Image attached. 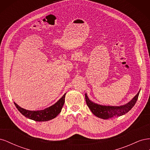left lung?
<instances>
[{
  "instance_id": "left-lung-1",
  "label": "left lung",
  "mask_w": 150,
  "mask_h": 150,
  "mask_svg": "<svg viewBox=\"0 0 150 150\" xmlns=\"http://www.w3.org/2000/svg\"><path fill=\"white\" fill-rule=\"evenodd\" d=\"M139 91L136 95L134 98L125 105L121 106H101L91 101L88 98L86 94H85V99L86 104L93 114L98 117L102 119H108L115 116H120L128 112L131 110L134 104L137 103Z\"/></svg>"
}]
</instances>
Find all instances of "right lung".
Returning <instances> with one entry per match:
<instances>
[{
    "label": "right lung",
    "mask_w": 150,
    "mask_h": 150,
    "mask_svg": "<svg viewBox=\"0 0 150 150\" xmlns=\"http://www.w3.org/2000/svg\"><path fill=\"white\" fill-rule=\"evenodd\" d=\"M65 95L66 94L63 95V96L54 105L40 111L26 110L18 106L15 102L14 104L21 114L28 118L35 121H47L54 119L59 114L65 102Z\"/></svg>",
    "instance_id": "obj_1"
}]
</instances>
